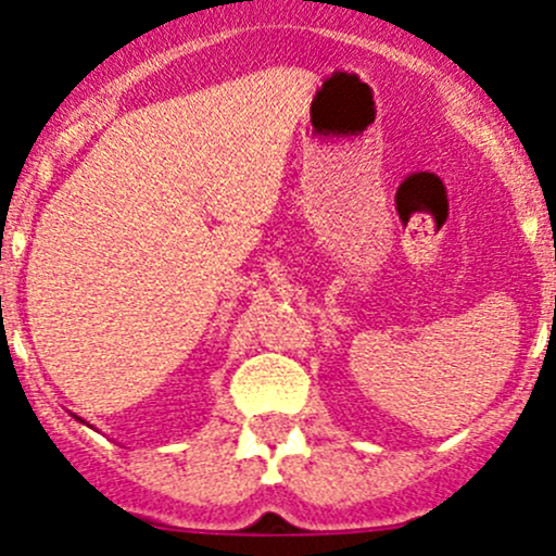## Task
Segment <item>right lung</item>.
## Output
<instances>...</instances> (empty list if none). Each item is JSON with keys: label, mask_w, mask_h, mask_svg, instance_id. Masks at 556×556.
<instances>
[{"label": "right lung", "mask_w": 556, "mask_h": 556, "mask_svg": "<svg viewBox=\"0 0 556 556\" xmlns=\"http://www.w3.org/2000/svg\"><path fill=\"white\" fill-rule=\"evenodd\" d=\"M75 419H80V417H75ZM80 422H83V419H80Z\"/></svg>", "instance_id": "1"}]
</instances>
